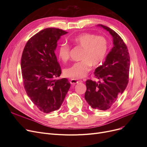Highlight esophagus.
<instances>
[{
    "mask_svg": "<svg viewBox=\"0 0 147 147\" xmlns=\"http://www.w3.org/2000/svg\"><path fill=\"white\" fill-rule=\"evenodd\" d=\"M79 82V80H76V79H71V80H70V83L71 84H77V83H78Z\"/></svg>",
    "mask_w": 147,
    "mask_h": 147,
    "instance_id": "1",
    "label": "esophagus"
}]
</instances>
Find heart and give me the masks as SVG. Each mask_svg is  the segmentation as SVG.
I'll list each match as a JSON object with an SVG mask.
<instances>
[{
    "mask_svg": "<svg viewBox=\"0 0 147 147\" xmlns=\"http://www.w3.org/2000/svg\"><path fill=\"white\" fill-rule=\"evenodd\" d=\"M70 40L79 48L82 49L80 60L64 71L68 78L79 79L85 77L90 69L91 65H98L104 60L109 48L107 38L102 36H96L89 33H83L71 38ZM70 48L65 43L61 44L58 50L59 58L67 62L69 58Z\"/></svg>",
    "mask_w": 147,
    "mask_h": 147,
    "instance_id": "b5f03b06",
    "label": "heart"
}]
</instances>
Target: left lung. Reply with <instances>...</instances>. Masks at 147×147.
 <instances>
[{"label":"left lung","instance_id":"8db88e82","mask_svg":"<svg viewBox=\"0 0 147 147\" xmlns=\"http://www.w3.org/2000/svg\"><path fill=\"white\" fill-rule=\"evenodd\" d=\"M113 37V47L102 65L94 72L98 82L88 80L84 98L94 109L107 110L116 101L129 82L130 57L128 49L120 36L113 30L99 24Z\"/></svg>","mask_w":147,"mask_h":147}]
</instances>
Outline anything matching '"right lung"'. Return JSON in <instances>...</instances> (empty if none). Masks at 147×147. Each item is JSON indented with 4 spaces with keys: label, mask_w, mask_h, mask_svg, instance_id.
Wrapping results in <instances>:
<instances>
[{
    "label": "right lung",
    "mask_w": 147,
    "mask_h": 147,
    "mask_svg": "<svg viewBox=\"0 0 147 147\" xmlns=\"http://www.w3.org/2000/svg\"><path fill=\"white\" fill-rule=\"evenodd\" d=\"M68 32L55 28L41 30L31 37L23 50L21 68L25 90L38 110L49 113L58 110L70 88L61 74L55 55L57 42Z\"/></svg>",
    "instance_id": "1"
}]
</instances>
